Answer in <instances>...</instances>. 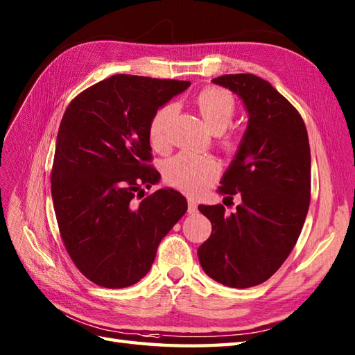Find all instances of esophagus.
<instances>
[{
  "label": "esophagus",
  "instance_id": "obj_1",
  "mask_svg": "<svg viewBox=\"0 0 355 355\" xmlns=\"http://www.w3.org/2000/svg\"><path fill=\"white\" fill-rule=\"evenodd\" d=\"M197 210H198L197 200H195V198H187V212H189V214H197Z\"/></svg>",
  "mask_w": 355,
  "mask_h": 355
}]
</instances>
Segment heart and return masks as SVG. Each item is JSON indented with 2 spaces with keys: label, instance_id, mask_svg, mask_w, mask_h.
<instances>
[{
  "label": "heart",
  "instance_id": "1",
  "mask_svg": "<svg viewBox=\"0 0 355 355\" xmlns=\"http://www.w3.org/2000/svg\"><path fill=\"white\" fill-rule=\"evenodd\" d=\"M193 103L206 126L212 132L224 131L236 114L235 97L223 88H205L195 96ZM173 116H175L173 105H164L154 112L148 128L150 146L154 149L162 150L169 145ZM221 145L225 150H233L236 148V140L232 135L224 134L221 137ZM218 172H220V166L215 162V158L184 150L166 162L163 175L166 182L177 189L187 193H197L214 182Z\"/></svg>",
  "mask_w": 355,
  "mask_h": 355
}]
</instances>
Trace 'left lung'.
<instances>
[{"label":"left lung","mask_w":355,"mask_h":355,"mask_svg":"<svg viewBox=\"0 0 355 355\" xmlns=\"http://www.w3.org/2000/svg\"><path fill=\"white\" fill-rule=\"evenodd\" d=\"M214 84L243 99L248 125L218 189L241 205L233 214L198 206L212 223L198 259L216 282L248 288L273 276L297 243L311 198L310 143L302 116L267 80L239 73Z\"/></svg>","instance_id":"1"}]
</instances>
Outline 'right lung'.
I'll list each match as a JSON object with an SVG mask.
<instances>
[{"label":"right lung","instance_id":"right-lung-1","mask_svg":"<svg viewBox=\"0 0 355 355\" xmlns=\"http://www.w3.org/2000/svg\"><path fill=\"white\" fill-rule=\"evenodd\" d=\"M189 85L116 74L84 89L64 112L51 168L53 206L67 253L96 285L139 282L187 210L186 198L169 187L134 200L141 186L160 180L150 164V119Z\"/></svg>","mask_w":355,"mask_h":355}]
</instances>
